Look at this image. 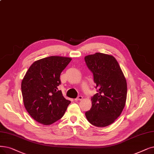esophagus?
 <instances>
[{
  "mask_svg": "<svg viewBox=\"0 0 154 154\" xmlns=\"http://www.w3.org/2000/svg\"><path fill=\"white\" fill-rule=\"evenodd\" d=\"M82 99H83V97L81 96V95H79L76 98H75V100L76 101H78V100H82Z\"/></svg>",
  "mask_w": 154,
  "mask_h": 154,
  "instance_id": "34e87169",
  "label": "esophagus"
}]
</instances>
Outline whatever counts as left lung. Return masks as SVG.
I'll list each match as a JSON object with an SVG mask.
<instances>
[{
	"mask_svg": "<svg viewBox=\"0 0 154 154\" xmlns=\"http://www.w3.org/2000/svg\"><path fill=\"white\" fill-rule=\"evenodd\" d=\"M93 72L97 93L91 98V107L85 112L87 120L97 127H106L116 121L123 110L127 97L126 79L116 58L97 52L85 57Z\"/></svg>",
	"mask_w": 154,
	"mask_h": 154,
	"instance_id": "left-lung-1",
	"label": "left lung"
}]
</instances>
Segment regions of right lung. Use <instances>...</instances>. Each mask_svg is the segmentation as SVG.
<instances>
[{
    "label": "right lung",
    "mask_w": 154,
    "mask_h": 154,
    "mask_svg": "<svg viewBox=\"0 0 154 154\" xmlns=\"http://www.w3.org/2000/svg\"><path fill=\"white\" fill-rule=\"evenodd\" d=\"M71 59L50 56L36 60L23 79L21 92L24 107L40 124L50 125L60 119L71 103L57 87L60 84V73Z\"/></svg>",
    "instance_id": "obj_1"
}]
</instances>
